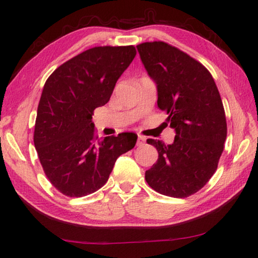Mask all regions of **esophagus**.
Masks as SVG:
<instances>
[{
  "mask_svg": "<svg viewBox=\"0 0 258 258\" xmlns=\"http://www.w3.org/2000/svg\"><path fill=\"white\" fill-rule=\"evenodd\" d=\"M145 142H146V138L142 137V135H139L138 141H137V146L138 147H141V146L145 145Z\"/></svg>",
  "mask_w": 258,
  "mask_h": 258,
  "instance_id": "1",
  "label": "esophagus"
}]
</instances>
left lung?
I'll list each match as a JSON object with an SVG mask.
<instances>
[{
    "instance_id": "8db88e82",
    "label": "left lung",
    "mask_w": 258,
    "mask_h": 258,
    "mask_svg": "<svg viewBox=\"0 0 258 258\" xmlns=\"http://www.w3.org/2000/svg\"><path fill=\"white\" fill-rule=\"evenodd\" d=\"M137 47L157 84L158 108L176 133L172 145L147 140L158 159L146 181L161 195L189 197L211 180L224 149L228 128L220 92L208 69L177 47L161 41Z\"/></svg>"
}]
</instances>
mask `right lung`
<instances>
[{"mask_svg":"<svg viewBox=\"0 0 258 258\" xmlns=\"http://www.w3.org/2000/svg\"><path fill=\"white\" fill-rule=\"evenodd\" d=\"M133 45L95 46L61 64L43 87L34 145L51 184L68 197H84L106 184L117 158L133 149L138 135L99 139L93 111L110 99L132 62Z\"/></svg>","mask_w":258,"mask_h":258,"instance_id":"right-lung-1","label":"right lung"}]
</instances>
